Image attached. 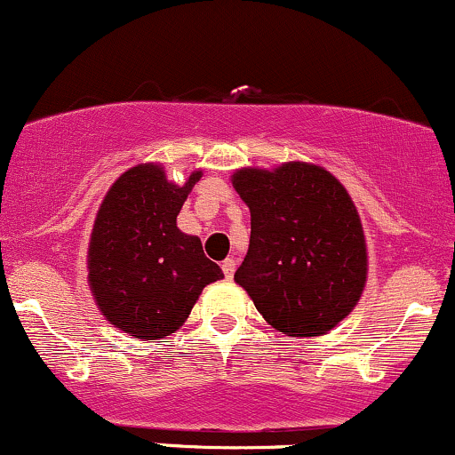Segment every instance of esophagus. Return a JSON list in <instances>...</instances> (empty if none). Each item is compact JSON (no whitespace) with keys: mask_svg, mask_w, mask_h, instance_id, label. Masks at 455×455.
Instances as JSON below:
<instances>
[{"mask_svg":"<svg viewBox=\"0 0 455 455\" xmlns=\"http://www.w3.org/2000/svg\"><path fill=\"white\" fill-rule=\"evenodd\" d=\"M222 271H224V275H227V280H231L233 278V274H235V259H227L222 263Z\"/></svg>","mask_w":455,"mask_h":455,"instance_id":"1","label":"esophagus"}]
</instances>
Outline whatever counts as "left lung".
Masks as SVG:
<instances>
[{
    "instance_id": "left-lung-1",
    "label": "left lung",
    "mask_w": 455,
    "mask_h": 455,
    "mask_svg": "<svg viewBox=\"0 0 455 455\" xmlns=\"http://www.w3.org/2000/svg\"><path fill=\"white\" fill-rule=\"evenodd\" d=\"M233 186L252 216L235 282L278 331L327 333L359 301L368 271L362 220L348 192L306 162L242 169Z\"/></svg>"
}]
</instances>
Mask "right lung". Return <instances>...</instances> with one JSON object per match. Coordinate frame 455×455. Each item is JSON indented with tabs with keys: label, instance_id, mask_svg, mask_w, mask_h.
<instances>
[{
	"label": "right lung",
	"instance_id": "add662e5",
	"mask_svg": "<svg viewBox=\"0 0 455 455\" xmlns=\"http://www.w3.org/2000/svg\"><path fill=\"white\" fill-rule=\"evenodd\" d=\"M201 171L184 186L158 164H139L104 196L90 242V286L111 325L156 340L184 325L198 295L222 269L201 239L177 228V213Z\"/></svg>",
	"mask_w": 455,
	"mask_h": 455
}]
</instances>
